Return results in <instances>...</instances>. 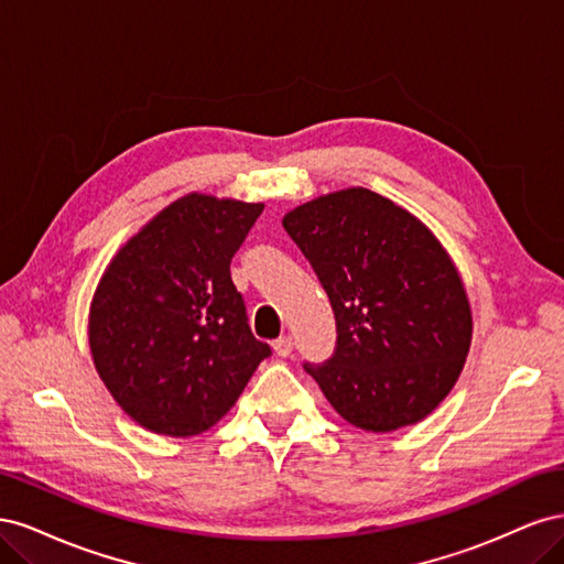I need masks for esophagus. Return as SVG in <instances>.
Listing matches in <instances>:
<instances>
[{
	"instance_id": "1",
	"label": "esophagus",
	"mask_w": 564,
	"mask_h": 564,
	"mask_svg": "<svg viewBox=\"0 0 564 564\" xmlns=\"http://www.w3.org/2000/svg\"><path fill=\"white\" fill-rule=\"evenodd\" d=\"M272 350H275L280 357H286V355H292V350H294V340H292V336H280L275 344H272Z\"/></svg>"
}]
</instances>
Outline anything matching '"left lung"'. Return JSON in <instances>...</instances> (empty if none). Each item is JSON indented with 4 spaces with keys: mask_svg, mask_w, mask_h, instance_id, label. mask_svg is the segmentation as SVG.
Returning a JSON list of instances; mask_svg holds the SVG:
<instances>
[{
    "mask_svg": "<svg viewBox=\"0 0 564 564\" xmlns=\"http://www.w3.org/2000/svg\"><path fill=\"white\" fill-rule=\"evenodd\" d=\"M282 226L336 317L332 360L305 365L324 398L371 433L423 421L458 381L473 338L447 249L414 214L360 185L299 204Z\"/></svg>",
    "mask_w": 564,
    "mask_h": 564,
    "instance_id": "1",
    "label": "left lung"
}]
</instances>
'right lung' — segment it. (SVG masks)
Segmentation results:
<instances>
[{
    "mask_svg": "<svg viewBox=\"0 0 564 564\" xmlns=\"http://www.w3.org/2000/svg\"><path fill=\"white\" fill-rule=\"evenodd\" d=\"M263 202L187 193L119 247L91 299L100 381L145 431H209L242 395L270 346L247 324L230 261Z\"/></svg>",
    "mask_w": 564,
    "mask_h": 564,
    "instance_id": "add662e5",
    "label": "right lung"
}]
</instances>
